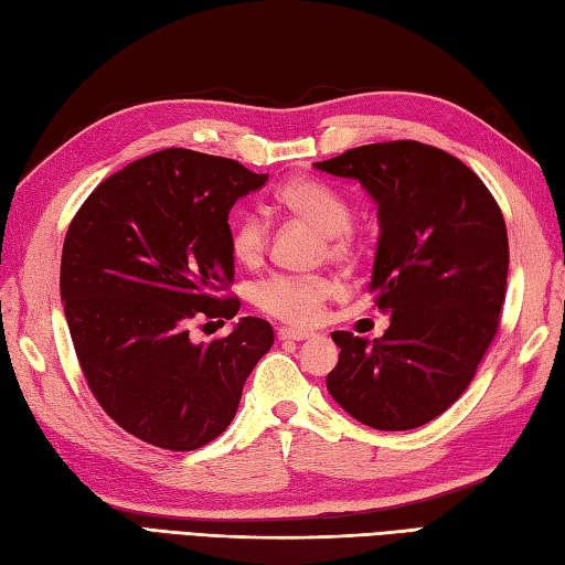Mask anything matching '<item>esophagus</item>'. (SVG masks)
Here are the masks:
<instances>
[{
	"label": "esophagus",
	"mask_w": 565,
	"mask_h": 565,
	"mask_svg": "<svg viewBox=\"0 0 565 565\" xmlns=\"http://www.w3.org/2000/svg\"><path fill=\"white\" fill-rule=\"evenodd\" d=\"M315 335V331H299V329H287V326H282V329H278V338L280 341H307V338Z\"/></svg>",
	"instance_id": "esophagus-1"
}]
</instances>
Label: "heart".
<instances>
[{"label": "heart", "instance_id": "heart-1", "mask_svg": "<svg viewBox=\"0 0 565 565\" xmlns=\"http://www.w3.org/2000/svg\"><path fill=\"white\" fill-rule=\"evenodd\" d=\"M278 205L299 222L326 236V250L338 263H350L360 256L362 242L350 230L353 205L333 185L317 179L287 181L278 191ZM230 250L236 263L256 268L266 258L268 227L256 212H239L230 222ZM335 295V282L329 278H287L278 275L256 290V307L273 319L292 326H315L323 305Z\"/></svg>", "mask_w": 565, "mask_h": 565}]
</instances>
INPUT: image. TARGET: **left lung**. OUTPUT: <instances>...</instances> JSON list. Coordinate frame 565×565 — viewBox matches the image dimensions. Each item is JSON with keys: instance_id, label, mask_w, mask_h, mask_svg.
<instances>
[{"instance_id": "left-lung-1", "label": "left lung", "mask_w": 565, "mask_h": 565, "mask_svg": "<svg viewBox=\"0 0 565 565\" xmlns=\"http://www.w3.org/2000/svg\"><path fill=\"white\" fill-rule=\"evenodd\" d=\"M315 167L360 181L377 203L370 292L388 315L374 341L331 333L341 355L326 388L370 428H420L463 394L498 333L510 263L503 212L463 161L423 142L362 145Z\"/></svg>"}]
</instances>
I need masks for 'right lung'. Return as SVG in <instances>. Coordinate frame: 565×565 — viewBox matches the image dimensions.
Returning <instances> with one entry per match:
<instances>
[{"label":"right lung","mask_w":565,"mask_h":565,"mask_svg":"<svg viewBox=\"0 0 565 565\" xmlns=\"http://www.w3.org/2000/svg\"><path fill=\"white\" fill-rule=\"evenodd\" d=\"M268 181L239 161L161 149L98 183L74 215L60 295L84 380L125 433L173 452L215 440L273 326L244 317L230 335L193 343V319H234L230 210Z\"/></svg>","instance_id":"1"}]
</instances>
